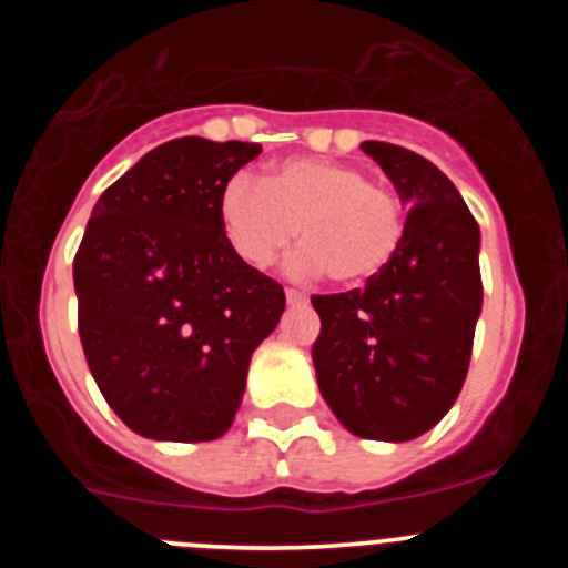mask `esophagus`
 <instances>
[{"instance_id":"34e87169","label":"esophagus","mask_w":568,"mask_h":568,"mask_svg":"<svg viewBox=\"0 0 568 568\" xmlns=\"http://www.w3.org/2000/svg\"><path fill=\"white\" fill-rule=\"evenodd\" d=\"M287 301H290V304H298V307H301V304H307V295H304V293H298V290H287Z\"/></svg>"}]
</instances>
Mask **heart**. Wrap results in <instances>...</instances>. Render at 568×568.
<instances>
[{
    "label": "heart",
    "instance_id": "b5f03b06",
    "mask_svg": "<svg viewBox=\"0 0 568 568\" xmlns=\"http://www.w3.org/2000/svg\"><path fill=\"white\" fill-rule=\"evenodd\" d=\"M219 219L233 253L255 270L270 267L298 227L304 247L290 273H327L341 287H366L384 275L404 241L398 199L369 184L364 170L318 155H290L261 182L233 175L219 199Z\"/></svg>",
    "mask_w": 568,
    "mask_h": 568
}]
</instances>
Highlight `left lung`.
<instances>
[{
	"instance_id": "left-lung-1",
	"label": "left lung",
	"mask_w": 568,
	"mask_h": 568,
	"mask_svg": "<svg viewBox=\"0 0 568 568\" xmlns=\"http://www.w3.org/2000/svg\"><path fill=\"white\" fill-rule=\"evenodd\" d=\"M409 207L395 261L364 290L313 295L318 389L358 438L413 440L458 398L484 304L480 230L429 159L386 142L361 144Z\"/></svg>"
}]
</instances>
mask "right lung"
<instances>
[{
  "instance_id": "1",
  "label": "right lung",
  "mask_w": 568,
  "mask_h": 568,
  "mask_svg": "<svg viewBox=\"0 0 568 568\" xmlns=\"http://www.w3.org/2000/svg\"><path fill=\"white\" fill-rule=\"evenodd\" d=\"M258 153L173 139L90 213L73 258L79 338L110 409L142 438H222L255 346L287 307L278 281L233 253L219 219L224 184Z\"/></svg>"
}]
</instances>
